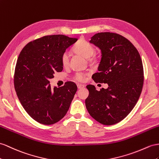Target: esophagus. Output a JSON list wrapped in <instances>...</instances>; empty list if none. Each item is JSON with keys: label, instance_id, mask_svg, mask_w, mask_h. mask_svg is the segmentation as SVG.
I'll return each mask as SVG.
<instances>
[{"label": "esophagus", "instance_id": "34e87169", "mask_svg": "<svg viewBox=\"0 0 159 159\" xmlns=\"http://www.w3.org/2000/svg\"><path fill=\"white\" fill-rule=\"evenodd\" d=\"M77 87H78V89H83L84 87V85L83 84H77Z\"/></svg>", "mask_w": 159, "mask_h": 159}]
</instances>
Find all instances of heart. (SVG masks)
I'll use <instances>...</instances> for the list:
<instances>
[{
  "label": "heart",
  "mask_w": 159,
  "mask_h": 159,
  "mask_svg": "<svg viewBox=\"0 0 159 159\" xmlns=\"http://www.w3.org/2000/svg\"><path fill=\"white\" fill-rule=\"evenodd\" d=\"M73 50L76 54L83 56L85 58H90L95 54V48L91 43L84 39H79L73 48ZM61 62L64 66H68L69 62V55L67 52H64L61 56ZM75 79L78 81H83L85 79V74L77 72L75 75Z\"/></svg>",
  "instance_id": "obj_1"
}]
</instances>
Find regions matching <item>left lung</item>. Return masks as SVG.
Listing matches in <instances>:
<instances>
[{
    "label": "left lung",
    "mask_w": 159,
    "mask_h": 159,
    "mask_svg": "<svg viewBox=\"0 0 159 159\" xmlns=\"http://www.w3.org/2000/svg\"><path fill=\"white\" fill-rule=\"evenodd\" d=\"M89 42L101 51L98 72L92 79L109 87L98 91L93 85H87L89 95L85 105L99 123L116 124L129 114L139 99L144 83L142 59L134 45L120 34L101 32Z\"/></svg>",
    "instance_id": "8db88e82"
}]
</instances>
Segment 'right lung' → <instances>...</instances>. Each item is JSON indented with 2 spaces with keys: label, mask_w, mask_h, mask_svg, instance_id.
Instances as JSON below:
<instances>
[{
  "label": "right lung",
  "mask_w": 159,
  "mask_h": 159,
  "mask_svg": "<svg viewBox=\"0 0 159 159\" xmlns=\"http://www.w3.org/2000/svg\"><path fill=\"white\" fill-rule=\"evenodd\" d=\"M77 39L64 35H46L28 43L20 52L15 69V89L26 112L40 124L56 123L70 107L76 84L68 81L52 89L49 80L63 70L61 56Z\"/></svg>",
  "instance_id": "1"
}]
</instances>
